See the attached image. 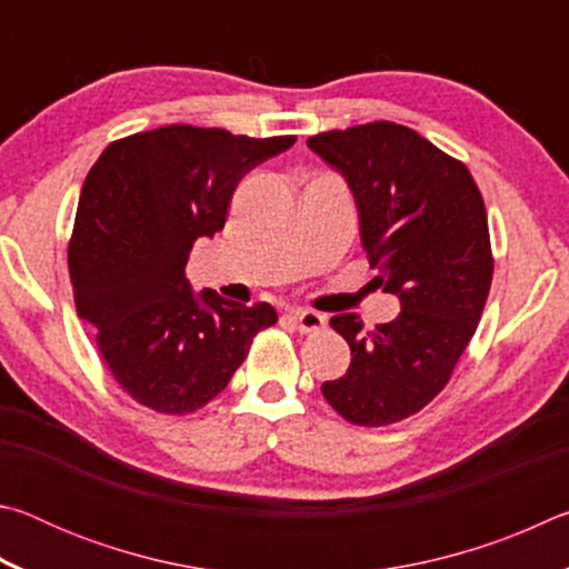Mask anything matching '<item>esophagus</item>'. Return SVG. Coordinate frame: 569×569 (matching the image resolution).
Wrapping results in <instances>:
<instances>
[{"mask_svg": "<svg viewBox=\"0 0 569 569\" xmlns=\"http://www.w3.org/2000/svg\"><path fill=\"white\" fill-rule=\"evenodd\" d=\"M291 321L296 323V329L301 333L319 331L326 323L323 316L319 311H311V308H296V311H291Z\"/></svg>", "mask_w": 569, "mask_h": 569, "instance_id": "obj_1", "label": "esophagus"}]
</instances>
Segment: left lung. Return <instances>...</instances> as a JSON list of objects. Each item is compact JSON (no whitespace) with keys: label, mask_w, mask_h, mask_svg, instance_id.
<instances>
[{"label":"left lung","mask_w":569,"mask_h":569,"mask_svg":"<svg viewBox=\"0 0 569 569\" xmlns=\"http://www.w3.org/2000/svg\"><path fill=\"white\" fill-rule=\"evenodd\" d=\"M306 146L341 172L371 268L401 303L373 331L356 313L333 316L351 366L321 391L346 421L387 427L447 387L477 331L495 271L485 200L459 160L403 124L331 130Z\"/></svg>","instance_id":"1"}]
</instances>
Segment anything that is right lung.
<instances>
[{"label": "right lung", "mask_w": 569, "mask_h": 569, "mask_svg": "<svg viewBox=\"0 0 569 569\" xmlns=\"http://www.w3.org/2000/svg\"><path fill=\"white\" fill-rule=\"evenodd\" d=\"M293 142L168 124L112 142L84 178L67 253L77 316L142 407L200 409L228 387L253 336L276 323L271 303L196 293L186 266L198 238L223 230L246 172Z\"/></svg>", "instance_id": "add662e5"}]
</instances>
